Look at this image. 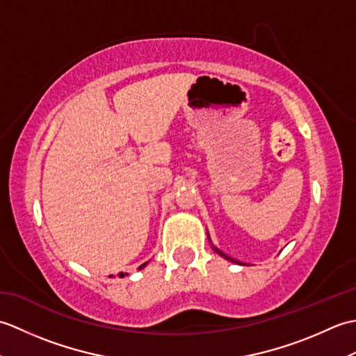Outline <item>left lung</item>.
Masks as SVG:
<instances>
[{
  "label": "left lung",
  "mask_w": 356,
  "mask_h": 356,
  "mask_svg": "<svg viewBox=\"0 0 356 356\" xmlns=\"http://www.w3.org/2000/svg\"><path fill=\"white\" fill-rule=\"evenodd\" d=\"M208 240H209V236H208ZM213 249H214V251L218 254V255H222L223 257V259H226V260H229V261H232V263H237V264H243V263H240L238 260H234L232 259V257H229V255H226V254H223L222 251H220V249H217L216 246H213Z\"/></svg>",
  "instance_id": "8db88e82"
}]
</instances>
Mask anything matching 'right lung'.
<instances>
[{
	"label": "right lung",
	"instance_id": "add662e5",
	"mask_svg": "<svg viewBox=\"0 0 356 356\" xmlns=\"http://www.w3.org/2000/svg\"><path fill=\"white\" fill-rule=\"evenodd\" d=\"M147 264H148V261L147 263H143V264H140V266H139V269H142V268H145L147 266ZM124 275H128V274H124V272H120V274H119V277H124ZM111 277V275H110Z\"/></svg>",
	"mask_w": 356,
	"mask_h": 356
}]
</instances>
